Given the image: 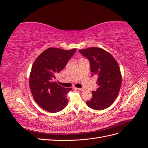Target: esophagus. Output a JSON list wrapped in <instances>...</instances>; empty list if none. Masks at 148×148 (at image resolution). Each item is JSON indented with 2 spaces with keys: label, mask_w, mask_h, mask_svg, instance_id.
Listing matches in <instances>:
<instances>
[{
  "label": "esophagus",
  "mask_w": 148,
  "mask_h": 148,
  "mask_svg": "<svg viewBox=\"0 0 148 148\" xmlns=\"http://www.w3.org/2000/svg\"><path fill=\"white\" fill-rule=\"evenodd\" d=\"M76 89H78V91H84V89H83V88H77Z\"/></svg>",
  "instance_id": "1"
}]
</instances>
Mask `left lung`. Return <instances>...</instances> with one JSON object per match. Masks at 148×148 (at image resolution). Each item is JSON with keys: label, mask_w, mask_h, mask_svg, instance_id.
I'll return each mask as SVG.
<instances>
[{"label": "left lung", "mask_w": 148, "mask_h": 148, "mask_svg": "<svg viewBox=\"0 0 148 148\" xmlns=\"http://www.w3.org/2000/svg\"><path fill=\"white\" fill-rule=\"evenodd\" d=\"M90 63L91 75L97 76L96 91L92 92L91 100L86 102L94 110L109 107L115 100L122 84V75L117 61L110 53L99 47L79 50Z\"/></svg>", "instance_id": "1"}]
</instances>
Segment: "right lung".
Segmentation results:
<instances>
[{"instance_id":"obj_1","label":"right lung","mask_w":148,"mask_h":148,"mask_svg":"<svg viewBox=\"0 0 148 148\" xmlns=\"http://www.w3.org/2000/svg\"><path fill=\"white\" fill-rule=\"evenodd\" d=\"M77 51L51 47L35 60L30 73L29 88L36 102L51 113L63 110L68 104L66 97L71 88H64L53 82L56 74L63 70Z\"/></svg>"}]
</instances>
